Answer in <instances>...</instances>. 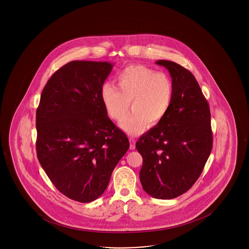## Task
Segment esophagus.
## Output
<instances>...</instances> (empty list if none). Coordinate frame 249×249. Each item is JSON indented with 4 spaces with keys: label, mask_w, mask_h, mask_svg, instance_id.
<instances>
[{
    "label": "esophagus",
    "mask_w": 249,
    "mask_h": 249,
    "mask_svg": "<svg viewBox=\"0 0 249 249\" xmlns=\"http://www.w3.org/2000/svg\"><path fill=\"white\" fill-rule=\"evenodd\" d=\"M129 143H130V145H129V149H135V140L134 139H129Z\"/></svg>",
    "instance_id": "obj_1"
}]
</instances>
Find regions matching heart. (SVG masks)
I'll use <instances>...</instances> for the list:
<instances>
[{"label": "heart", "instance_id": "obj_1", "mask_svg": "<svg viewBox=\"0 0 249 249\" xmlns=\"http://www.w3.org/2000/svg\"><path fill=\"white\" fill-rule=\"evenodd\" d=\"M116 81L119 89L106 84L101 97L106 111L116 121L125 118L131 102L133 112L120 124L126 133L139 134L146 124L156 125L168 114L174 97V86L168 74L135 65L124 69Z\"/></svg>", "mask_w": 249, "mask_h": 249}]
</instances>
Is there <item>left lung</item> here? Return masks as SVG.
<instances>
[{
	"mask_svg": "<svg viewBox=\"0 0 249 249\" xmlns=\"http://www.w3.org/2000/svg\"><path fill=\"white\" fill-rule=\"evenodd\" d=\"M155 63L169 71L174 97L165 117L135 146L143 158V190L155 198L171 199L188 191L203 171L213 147L211 117L191 72L169 60Z\"/></svg>",
	"mask_w": 249,
	"mask_h": 249,
	"instance_id": "8db88e82",
	"label": "left lung"
}]
</instances>
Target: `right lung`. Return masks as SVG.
<instances>
[{"label": "right lung", "mask_w": 249, "mask_h": 249, "mask_svg": "<svg viewBox=\"0 0 249 249\" xmlns=\"http://www.w3.org/2000/svg\"><path fill=\"white\" fill-rule=\"evenodd\" d=\"M113 66L107 61L69 62L47 81L36 110L40 165L61 194L80 203L103 195L129 147L101 97Z\"/></svg>", "instance_id": "obj_1"}]
</instances>
